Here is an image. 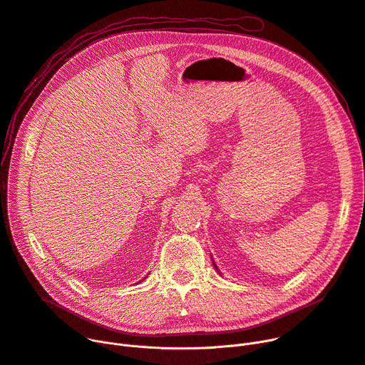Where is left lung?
I'll return each instance as SVG.
<instances>
[{
	"label": "left lung",
	"mask_w": 365,
	"mask_h": 365,
	"mask_svg": "<svg viewBox=\"0 0 365 365\" xmlns=\"http://www.w3.org/2000/svg\"><path fill=\"white\" fill-rule=\"evenodd\" d=\"M213 266H215V269H216V270H217V272H219V269H217V266H216V264H215V262H213Z\"/></svg>",
	"instance_id": "8db88e82"
}]
</instances>
